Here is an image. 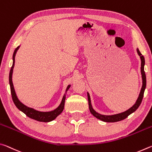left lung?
Listing matches in <instances>:
<instances>
[{"label": "left lung", "mask_w": 152, "mask_h": 152, "mask_svg": "<svg viewBox=\"0 0 152 152\" xmlns=\"http://www.w3.org/2000/svg\"><path fill=\"white\" fill-rule=\"evenodd\" d=\"M137 51L138 55L140 56L141 61V75H142V80H143V85H142V87H141L140 93V95H139V97L137 100V101H136L135 104L133 105L132 107H131L129 109H128L127 110H126V111H125V112L119 113V114L113 115H101V114H99V113H96L93 109H92V105H91V97H90L89 94L87 93L88 94V105H89L90 111H91L92 114L95 117L97 118V119L101 120V121H102L109 122V123L120 121H122L123 119H126V118H127L129 115L132 114V113H133V112H135V110L138 109V107H140V105L141 103V101H142L144 91H145V89L146 87V76H145V71H144L145 58H144L143 56L141 54L140 50H138V48L137 49Z\"/></svg>", "instance_id": "obj_1"}]
</instances>
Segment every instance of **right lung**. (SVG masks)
<instances>
[{
	"label": "right lung",
	"mask_w": 152,
	"mask_h": 152,
	"mask_svg": "<svg viewBox=\"0 0 152 152\" xmlns=\"http://www.w3.org/2000/svg\"><path fill=\"white\" fill-rule=\"evenodd\" d=\"M19 48V46H18V47L15 50L13 56H12L13 62H12V66L11 67V70H10V73H9V84H10V87H11V92L12 95V101H13L15 106H16L18 109L20 110V111L24 113L27 117H29V118H31V119H35L36 121H41V122L51 121L54 120L63 111L64 108V104H65L66 95L65 94L64 95L62 101H61V102L60 104V106H59L57 109H56L55 110H52V111H50V112L38 111V110L33 109L32 108H29L27 106H25V105L23 104L21 102H20L19 100L18 99L16 93H15L13 84H12V71H13V68L15 66V54H16L17 51ZM70 87V85H68V86L67 87L66 92Z\"/></svg>",
	"instance_id": "1"
}]
</instances>
